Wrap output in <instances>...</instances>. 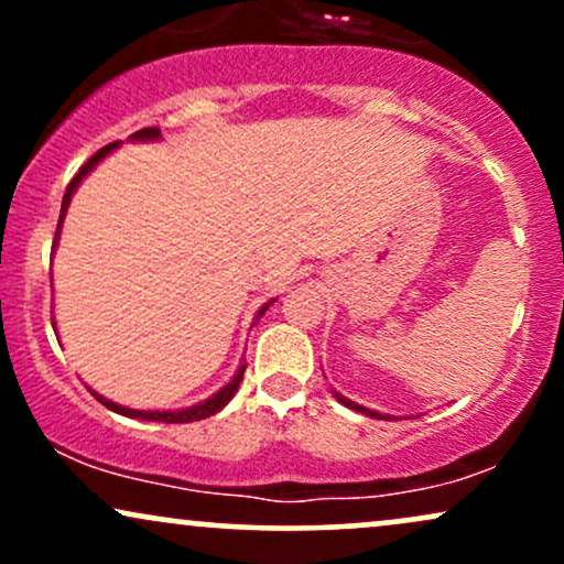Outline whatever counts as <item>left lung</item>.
<instances>
[{"label":"left lung","mask_w":564,"mask_h":564,"mask_svg":"<svg viewBox=\"0 0 564 564\" xmlns=\"http://www.w3.org/2000/svg\"><path fill=\"white\" fill-rule=\"evenodd\" d=\"M332 392H334V398H336V400H339V403H341V405L352 408V411L364 413V416H371V419H384V422H390V419H394V416H390V413H379V411H371V408H366V405L355 403V400H349V398H345V394H341V392H336V390H332Z\"/></svg>","instance_id":"obj_1"}]
</instances>
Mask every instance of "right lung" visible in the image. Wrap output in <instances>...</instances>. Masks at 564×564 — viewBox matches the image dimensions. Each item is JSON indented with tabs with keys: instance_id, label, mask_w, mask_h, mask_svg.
<instances>
[{
	"instance_id": "right-lung-1",
	"label": "right lung",
	"mask_w": 564,
	"mask_h": 564,
	"mask_svg": "<svg viewBox=\"0 0 564 564\" xmlns=\"http://www.w3.org/2000/svg\"><path fill=\"white\" fill-rule=\"evenodd\" d=\"M129 140H132V142H159V140H161V129H156V127L140 129V132L129 134ZM116 148H119V142H111V145L100 148V151H97L95 156L89 159L87 164H84L79 172H76V177L70 180V183H68V187H66V196H63V206H61V219H57V230H55V243H53V251H55L57 241H61V228H63V219H66L68 204H70V198H74L76 187L82 185V180L87 177V174L93 172L95 166L100 164L102 159H106V156H111V153L116 151ZM273 302H275V300L264 302L262 307L257 310L254 321H260L262 315H264V310H268L270 304H273ZM53 328H55V323H53ZM243 371H246V364H243V358H241V366L236 368V373H232V379H230L228 384H225V387H219V390H217L215 394H212V398L200 400V403H196V405H187V408H174V411H140V408H127V405H119V403H113V400L102 398V394H100V392H95L93 387H89V392H93V394H95V400H100V403L106 405L108 411H113V413H121V416H129V419H142V422H161V424H185V422H200V419H209V416H215L217 411H223V408L228 405L230 400H232V394L238 392V384H241V379H243Z\"/></svg>"
}]
</instances>
